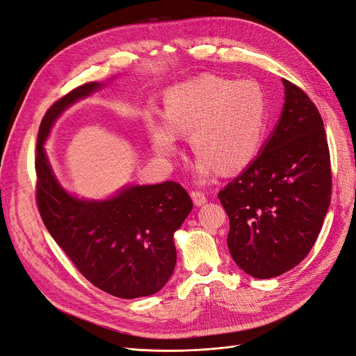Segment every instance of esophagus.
<instances>
[{"mask_svg": "<svg viewBox=\"0 0 356 356\" xmlns=\"http://www.w3.org/2000/svg\"><path fill=\"white\" fill-rule=\"evenodd\" d=\"M191 198H193V202H194L195 206H203L207 202L206 194L200 190H193L191 191Z\"/></svg>", "mask_w": 356, "mask_h": 356, "instance_id": "34e87169", "label": "esophagus"}]
</instances>
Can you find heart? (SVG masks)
<instances>
[{"instance_id": "1", "label": "heart", "mask_w": 356, "mask_h": 356, "mask_svg": "<svg viewBox=\"0 0 356 356\" xmlns=\"http://www.w3.org/2000/svg\"><path fill=\"white\" fill-rule=\"evenodd\" d=\"M145 122L154 150L177 152L179 133H190L198 153L195 172L202 179L238 172L255 158L268 129V104L259 83L200 76L169 88L163 95V115L149 109Z\"/></svg>"}]
</instances>
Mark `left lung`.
<instances>
[{
    "mask_svg": "<svg viewBox=\"0 0 356 356\" xmlns=\"http://www.w3.org/2000/svg\"><path fill=\"white\" fill-rule=\"evenodd\" d=\"M285 105L261 153L218 197L227 248L252 277H276L314 245L332 197L330 152L317 106L283 79Z\"/></svg>",
    "mask_w": 356,
    "mask_h": 356,
    "instance_id": "1",
    "label": "left lung"
}]
</instances>
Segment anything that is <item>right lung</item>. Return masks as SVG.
<instances>
[{
    "mask_svg": "<svg viewBox=\"0 0 356 356\" xmlns=\"http://www.w3.org/2000/svg\"><path fill=\"white\" fill-rule=\"evenodd\" d=\"M86 83L58 99L45 113L35 156L36 203L48 232L92 285L133 300L161 291L177 263L174 232L193 209L174 181L131 186L105 202L70 195L56 181L44 149L54 121L81 97L101 88Z\"/></svg>",
    "mask_w": 356,
    "mask_h": 356,
    "instance_id": "1",
    "label": "right lung"
}]
</instances>
